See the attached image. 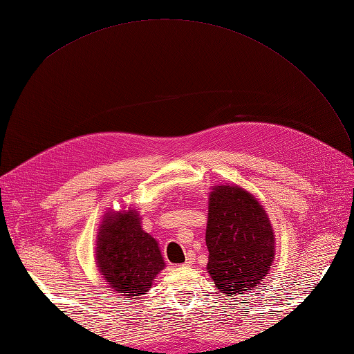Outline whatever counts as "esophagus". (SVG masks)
Instances as JSON below:
<instances>
[{
	"instance_id": "esophagus-1",
	"label": "esophagus",
	"mask_w": 354,
	"mask_h": 354,
	"mask_svg": "<svg viewBox=\"0 0 354 354\" xmlns=\"http://www.w3.org/2000/svg\"><path fill=\"white\" fill-rule=\"evenodd\" d=\"M193 260H194V254H189V255H187V261L184 263L183 266H192Z\"/></svg>"
}]
</instances>
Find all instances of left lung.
Here are the masks:
<instances>
[{
  "mask_svg": "<svg viewBox=\"0 0 354 354\" xmlns=\"http://www.w3.org/2000/svg\"><path fill=\"white\" fill-rule=\"evenodd\" d=\"M207 270L227 297L260 286L274 263L275 237L259 201L239 185H216L208 196Z\"/></svg>",
  "mask_w": 354,
  "mask_h": 354,
  "instance_id": "left-lung-1",
  "label": "left lung"
}]
</instances>
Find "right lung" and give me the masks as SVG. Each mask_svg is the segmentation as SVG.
Masks as SVG:
<instances>
[{
  "label": "right lung",
  "instance_id": "1",
  "mask_svg": "<svg viewBox=\"0 0 354 354\" xmlns=\"http://www.w3.org/2000/svg\"><path fill=\"white\" fill-rule=\"evenodd\" d=\"M97 268L115 293L137 298L152 288L165 263L156 240L141 228V217L133 209L109 212L97 234Z\"/></svg>",
  "mask_w": 354,
  "mask_h": 354
}]
</instances>
